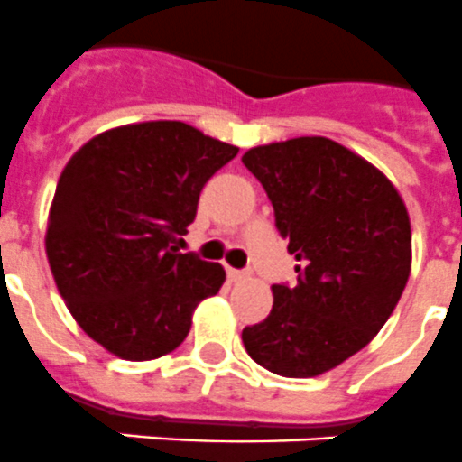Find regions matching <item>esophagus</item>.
Returning a JSON list of instances; mask_svg holds the SVG:
<instances>
[{
  "label": "esophagus",
  "mask_w": 462,
  "mask_h": 462,
  "mask_svg": "<svg viewBox=\"0 0 462 462\" xmlns=\"http://www.w3.org/2000/svg\"><path fill=\"white\" fill-rule=\"evenodd\" d=\"M226 273H228V278L234 281V283H238V281H245V278H250V272H247V269H231V266H228Z\"/></svg>",
  "instance_id": "obj_1"
}]
</instances>
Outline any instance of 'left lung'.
<instances>
[{
    "mask_svg": "<svg viewBox=\"0 0 462 462\" xmlns=\"http://www.w3.org/2000/svg\"><path fill=\"white\" fill-rule=\"evenodd\" d=\"M297 283L273 285L272 314L243 330L247 354L283 377H314L364 349L411 273V222L383 171L326 136L250 148Z\"/></svg>",
    "mask_w": 462,
    "mask_h": 462,
    "instance_id": "8db88e82",
    "label": "left lung"
}]
</instances>
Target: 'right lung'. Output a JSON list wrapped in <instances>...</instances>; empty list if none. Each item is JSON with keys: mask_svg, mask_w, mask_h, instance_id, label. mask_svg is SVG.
Listing matches in <instances>:
<instances>
[{"mask_svg": "<svg viewBox=\"0 0 462 462\" xmlns=\"http://www.w3.org/2000/svg\"><path fill=\"white\" fill-rule=\"evenodd\" d=\"M236 153L186 122L158 120L103 132L70 158L49 212V266L75 321L110 354L171 352L198 304L219 292L224 266L171 240Z\"/></svg>", "mask_w": 462, "mask_h": 462, "instance_id": "obj_1", "label": "right lung"}]
</instances>
